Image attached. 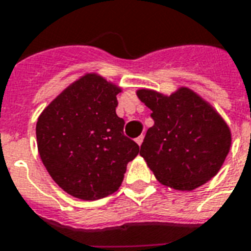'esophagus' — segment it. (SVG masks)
Listing matches in <instances>:
<instances>
[{"instance_id": "esophagus-1", "label": "esophagus", "mask_w": 251, "mask_h": 251, "mask_svg": "<svg viewBox=\"0 0 251 251\" xmlns=\"http://www.w3.org/2000/svg\"><path fill=\"white\" fill-rule=\"evenodd\" d=\"M143 138H145V137H143V135H139V137H138V138H135V142H137L138 145L141 146L142 142H143Z\"/></svg>"}]
</instances>
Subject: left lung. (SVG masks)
Wrapping results in <instances>:
<instances>
[{"label":"left lung","instance_id":"8db88e82","mask_svg":"<svg viewBox=\"0 0 251 251\" xmlns=\"http://www.w3.org/2000/svg\"><path fill=\"white\" fill-rule=\"evenodd\" d=\"M150 109L141 155L163 185L193 190L211 179L229 152L230 130L220 116L189 88L171 96L151 90L137 92Z\"/></svg>","mask_w":251,"mask_h":251}]
</instances>
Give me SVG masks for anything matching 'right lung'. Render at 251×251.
Masks as SVG:
<instances>
[{"label":"right lung","mask_w":251,"mask_h":251,"mask_svg":"<svg viewBox=\"0 0 251 251\" xmlns=\"http://www.w3.org/2000/svg\"><path fill=\"white\" fill-rule=\"evenodd\" d=\"M120 88L87 74L58 95L36 124L37 149L54 182L68 194L95 201L113 194L139 146L116 114Z\"/></svg>","instance_id":"right-lung-1"}]
</instances>
